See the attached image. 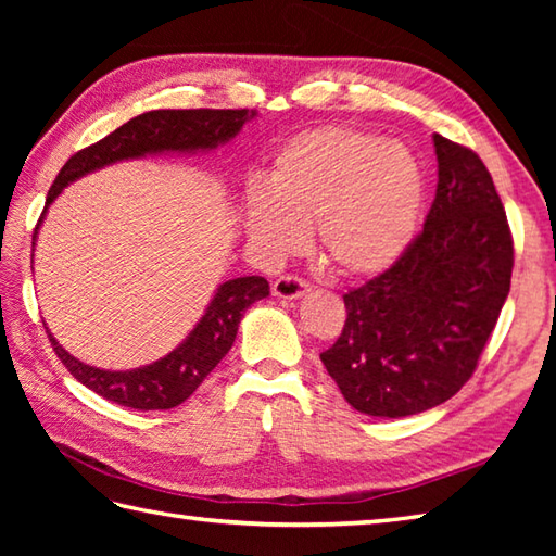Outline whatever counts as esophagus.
Returning a JSON list of instances; mask_svg holds the SVG:
<instances>
[{
  "label": "esophagus",
  "mask_w": 556,
  "mask_h": 556,
  "mask_svg": "<svg viewBox=\"0 0 556 556\" xmlns=\"http://www.w3.org/2000/svg\"><path fill=\"white\" fill-rule=\"evenodd\" d=\"M311 291V285L301 277H293V275H285L279 277L275 285H271V293H275L277 299H287V301H296L305 293Z\"/></svg>",
  "instance_id": "esophagus-1"
}]
</instances>
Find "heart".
Returning <instances> with one entry per match:
<instances>
[{"mask_svg":"<svg viewBox=\"0 0 556 556\" xmlns=\"http://www.w3.org/2000/svg\"><path fill=\"white\" fill-rule=\"evenodd\" d=\"M265 184L243 195V229L269 255L299 251L315 222L317 248L339 277H372L410 245L425 207L413 152L382 134L317 126L291 136Z\"/></svg>","mask_w":556,"mask_h":556,"instance_id":"obj_1","label":"heart"}]
</instances>
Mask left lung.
Returning <instances> with one entry per match:
<instances>
[{
	"label": "left lung",
	"instance_id": "left-lung-1",
	"mask_svg": "<svg viewBox=\"0 0 556 556\" xmlns=\"http://www.w3.org/2000/svg\"><path fill=\"white\" fill-rule=\"evenodd\" d=\"M437 193L422 231L382 275L349 291L346 323L320 353L349 404L406 418L473 375L509 296L514 241L485 164L434 134Z\"/></svg>",
	"mask_w": 556,
	"mask_h": 556
}]
</instances>
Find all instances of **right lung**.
<instances>
[{
	"mask_svg": "<svg viewBox=\"0 0 556 556\" xmlns=\"http://www.w3.org/2000/svg\"><path fill=\"white\" fill-rule=\"evenodd\" d=\"M255 110H155L136 116L102 138L100 143L83 148L71 157L47 193L40 224L56 195L80 176L110 167L122 160H138L162 152H205L215 150L241 134L245 122H251ZM33 236V245H35ZM269 296L265 277H236L217 287L215 296L179 346L167 356L134 370H102L96 365L80 363L50 334L54 353L66 365V370L102 399L136 410H164L184 404L200 382L217 368L233 346L236 332L243 313L260 299Z\"/></svg>",
	"mask_w": 556,
	"mask_h": 556,
	"instance_id": "obj_1",
	"label": "right lung"
}]
</instances>
